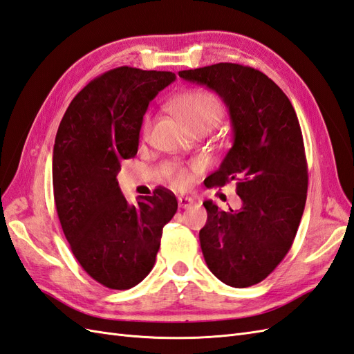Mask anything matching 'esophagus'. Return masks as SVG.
Wrapping results in <instances>:
<instances>
[{"label":"esophagus","mask_w":354,"mask_h":354,"mask_svg":"<svg viewBox=\"0 0 354 354\" xmlns=\"http://www.w3.org/2000/svg\"><path fill=\"white\" fill-rule=\"evenodd\" d=\"M178 203H179V207L187 209V207H189L194 203V198L188 197V196H180V197H178Z\"/></svg>","instance_id":"1"}]
</instances>
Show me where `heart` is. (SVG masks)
<instances>
[{"label":"heart","instance_id":"heart-1","mask_svg":"<svg viewBox=\"0 0 354 354\" xmlns=\"http://www.w3.org/2000/svg\"><path fill=\"white\" fill-rule=\"evenodd\" d=\"M171 112H174L180 121H183L189 130L197 127H211L220 120L223 107L218 97L206 89L194 88L187 89L174 98L170 103ZM151 129V115L147 113L142 121V134L147 136ZM169 180L171 185L184 188L189 184L192 176L189 171L180 167H171L169 170Z\"/></svg>","mask_w":354,"mask_h":354}]
</instances>
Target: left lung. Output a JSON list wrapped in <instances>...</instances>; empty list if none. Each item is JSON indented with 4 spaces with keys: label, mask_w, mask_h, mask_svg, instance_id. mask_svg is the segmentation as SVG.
Wrapping results in <instances>:
<instances>
[{
    "label": "left lung",
    "mask_w": 354,
    "mask_h": 354,
    "mask_svg": "<svg viewBox=\"0 0 354 354\" xmlns=\"http://www.w3.org/2000/svg\"><path fill=\"white\" fill-rule=\"evenodd\" d=\"M215 91L229 109L233 145L206 187L236 180L241 209L205 201L198 233L207 268L224 284L243 288L263 281L286 257L306 202L308 167L301 125L281 88L261 71L232 62L179 71Z\"/></svg>",
    "instance_id": "obj_1"
}]
</instances>
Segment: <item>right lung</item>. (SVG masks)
<instances>
[{"label": "right lung", "mask_w": 354, "mask_h": 354, "mask_svg": "<svg viewBox=\"0 0 354 354\" xmlns=\"http://www.w3.org/2000/svg\"><path fill=\"white\" fill-rule=\"evenodd\" d=\"M175 79L171 71L109 70L71 100L58 127L52 158L58 218L80 266L107 288H131L149 274L162 227L178 209L166 188L129 205L116 179L121 160L138 153L149 102Z\"/></svg>", "instance_id": "obj_1"}]
</instances>
